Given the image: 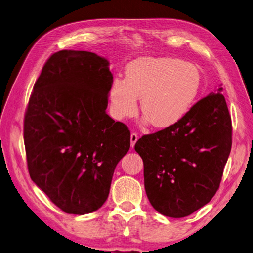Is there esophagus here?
I'll use <instances>...</instances> for the list:
<instances>
[{
	"mask_svg": "<svg viewBox=\"0 0 253 253\" xmlns=\"http://www.w3.org/2000/svg\"><path fill=\"white\" fill-rule=\"evenodd\" d=\"M137 140H138V135H137L135 132H133L131 134V147L132 148H134V145H135Z\"/></svg>",
	"mask_w": 253,
	"mask_h": 253,
	"instance_id": "esophagus-1",
	"label": "esophagus"
}]
</instances>
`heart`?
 I'll list each match as a JSON object with an SVG mask.
<instances>
[{"label": "heart", "mask_w": 253, "mask_h": 253, "mask_svg": "<svg viewBox=\"0 0 253 253\" xmlns=\"http://www.w3.org/2000/svg\"><path fill=\"white\" fill-rule=\"evenodd\" d=\"M126 78H115L109 97L117 119L132 117L141 98V113L152 126L165 128L179 122L200 94L202 76L189 62L166 57H141L126 67Z\"/></svg>", "instance_id": "1"}]
</instances>
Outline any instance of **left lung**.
I'll return each instance as SVG.
<instances>
[{
  "instance_id": "8db88e82",
  "label": "left lung",
  "mask_w": 253,
  "mask_h": 253,
  "mask_svg": "<svg viewBox=\"0 0 253 253\" xmlns=\"http://www.w3.org/2000/svg\"><path fill=\"white\" fill-rule=\"evenodd\" d=\"M197 101L179 122L137 140L145 193L165 216L179 218L208 204L219 188L232 145V124L224 95Z\"/></svg>"
}]
</instances>
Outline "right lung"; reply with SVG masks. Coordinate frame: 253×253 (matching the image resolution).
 <instances>
[{
	"label": "right lung",
	"instance_id": "add662e5",
	"mask_svg": "<svg viewBox=\"0 0 253 253\" xmlns=\"http://www.w3.org/2000/svg\"><path fill=\"white\" fill-rule=\"evenodd\" d=\"M113 75L94 52L60 50L45 62L24 116L30 178L68 214L91 213L110 193L131 133L105 113Z\"/></svg>",
	"mask_w": 253,
	"mask_h": 253
}]
</instances>
